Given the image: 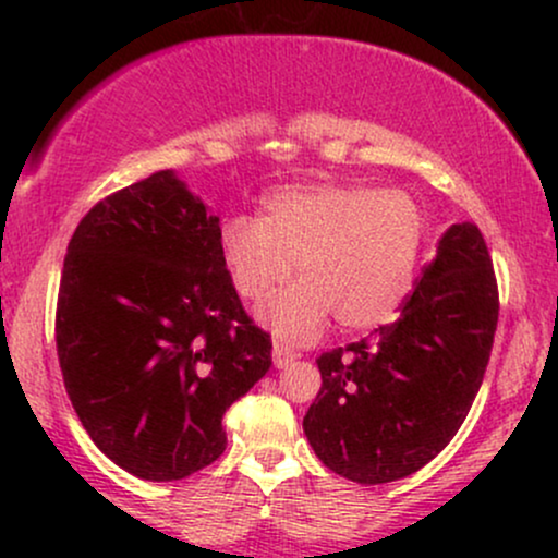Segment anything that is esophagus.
I'll return each instance as SVG.
<instances>
[{"instance_id":"obj_1","label":"esophagus","mask_w":558,"mask_h":558,"mask_svg":"<svg viewBox=\"0 0 558 558\" xmlns=\"http://www.w3.org/2000/svg\"><path fill=\"white\" fill-rule=\"evenodd\" d=\"M296 351L293 349H288V345H283V343H275L272 345V364L278 369H283V367H288V364H291L293 360H296Z\"/></svg>"}]
</instances>
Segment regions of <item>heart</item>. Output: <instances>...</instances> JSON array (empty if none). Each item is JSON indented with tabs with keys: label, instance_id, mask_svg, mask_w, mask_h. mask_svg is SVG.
Returning <instances> with one entry per match:
<instances>
[{
	"label": "heart",
	"instance_id": "obj_1",
	"mask_svg": "<svg viewBox=\"0 0 558 558\" xmlns=\"http://www.w3.org/2000/svg\"><path fill=\"white\" fill-rule=\"evenodd\" d=\"M427 215L412 194L364 183L286 185L265 217L239 215L220 230L233 288L248 301L296 280L257 310L280 341L317 336L330 315L343 330H369L401 310L417 280Z\"/></svg>",
	"mask_w": 558,
	"mask_h": 558
}]
</instances>
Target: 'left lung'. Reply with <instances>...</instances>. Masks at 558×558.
I'll use <instances>...</instances> for the list:
<instances>
[{
  "mask_svg": "<svg viewBox=\"0 0 558 558\" xmlns=\"http://www.w3.org/2000/svg\"><path fill=\"white\" fill-rule=\"evenodd\" d=\"M498 288L483 233L451 226L435 259L373 341L317 360L323 388L304 433L328 470L362 485L393 483L457 435L488 367Z\"/></svg>",
  "mask_w": 558,
  "mask_h": 558,
  "instance_id": "left-lung-1",
  "label": "left lung"
}]
</instances>
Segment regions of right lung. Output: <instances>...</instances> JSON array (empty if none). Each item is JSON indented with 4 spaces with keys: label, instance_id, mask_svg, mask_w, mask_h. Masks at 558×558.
I'll list each match as a JSON object with an SVG mask.
<instances>
[{
    "label": "right lung",
    "instance_id": "add662e5",
    "mask_svg": "<svg viewBox=\"0 0 558 558\" xmlns=\"http://www.w3.org/2000/svg\"><path fill=\"white\" fill-rule=\"evenodd\" d=\"M57 356L81 425L141 480L220 459L228 407L272 364L220 252V217L172 170L88 209L68 243Z\"/></svg>",
    "mask_w": 558,
    "mask_h": 558
}]
</instances>
